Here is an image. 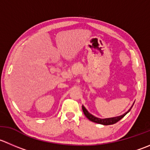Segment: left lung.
I'll list each match as a JSON object with an SVG mask.
<instances>
[{
	"mask_svg": "<svg viewBox=\"0 0 150 150\" xmlns=\"http://www.w3.org/2000/svg\"><path fill=\"white\" fill-rule=\"evenodd\" d=\"M132 107H133V106H132ZM82 109H83V114H85L86 117L90 121L93 122L98 123V124H100V125H110L115 124V123H117V122L120 121V120H122V119L123 117H124L125 116L126 114L130 111L131 108H130L128 111L126 112L125 114H123V115L120 116V117H113V118H108V119H100V118H97V117H95L94 116H93L92 114L88 113V110L86 109V108L84 107L83 105H82Z\"/></svg>",
	"mask_w": 150,
	"mask_h": 150,
	"instance_id": "8db88e82",
	"label": "left lung"
}]
</instances>
